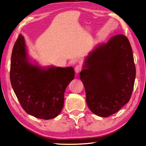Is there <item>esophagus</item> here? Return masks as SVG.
I'll list each match as a JSON object with an SVG mask.
<instances>
[{
    "mask_svg": "<svg viewBox=\"0 0 146 146\" xmlns=\"http://www.w3.org/2000/svg\"><path fill=\"white\" fill-rule=\"evenodd\" d=\"M81 70H82V68L80 65H77L75 66V68H74V70H75V72L76 73H80L81 71Z\"/></svg>",
    "mask_w": 146,
    "mask_h": 146,
    "instance_id": "34e87169",
    "label": "esophagus"
}]
</instances>
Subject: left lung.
<instances>
[{
  "label": "left lung",
  "mask_w": 146,
  "mask_h": 146,
  "mask_svg": "<svg viewBox=\"0 0 146 146\" xmlns=\"http://www.w3.org/2000/svg\"><path fill=\"white\" fill-rule=\"evenodd\" d=\"M82 68L80 79L87 106L94 114L108 117L130 100L136 68L127 36L116 35L98 44L86 57Z\"/></svg>",
  "instance_id": "left-lung-1"
}]
</instances>
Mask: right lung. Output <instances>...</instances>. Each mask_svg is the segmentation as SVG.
Listing matches in <instances>:
<instances>
[{
	"mask_svg": "<svg viewBox=\"0 0 146 146\" xmlns=\"http://www.w3.org/2000/svg\"><path fill=\"white\" fill-rule=\"evenodd\" d=\"M10 81L24 110L45 120L55 118L64 103L66 87L74 78L73 67H41L29 60L24 36L19 34L11 54Z\"/></svg>",
	"mask_w": 146,
	"mask_h": 146,
	"instance_id": "obj_1",
	"label": "right lung"
}]
</instances>
